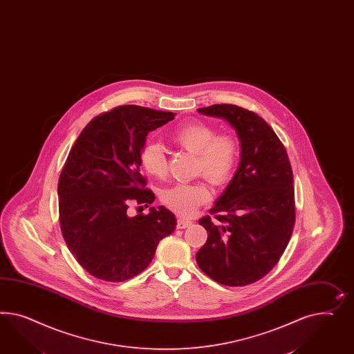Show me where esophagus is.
I'll use <instances>...</instances> for the list:
<instances>
[{
	"mask_svg": "<svg viewBox=\"0 0 354 354\" xmlns=\"http://www.w3.org/2000/svg\"><path fill=\"white\" fill-rule=\"evenodd\" d=\"M191 220L182 219V218H179V219H178V224H176V227H178L179 230H184V228H188V227H191Z\"/></svg>",
	"mask_w": 354,
	"mask_h": 354,
	"instance_id": "obj_1",
	"label": "esophagus"
}]
</instances>
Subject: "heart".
I'll return each mask as SVG.
<instances>
[{
	"instance_id": "obj_1",
	"label": "heart",
	"mask_w": 354,
	"mask_h": 354,
	"mask_svg": "<svg viewBox=\"0 0 354 354\" xmlns=\"http://www.w3.org/2000/svg\"><path fill=\"white\" fill-rule=\"evenodd\" d=\"M172 142L187 152L197 156V172L203 174L212 184L228 182L239 161V144L230 135H216V130L203 122L180 126L171 135ZM144 170L156 178L167 172V160L162 145L145 144L140 153ZM211 192L203 182L180 183L160 193L163 205L182 216H189L210 200Z\"/></svg>"
}]
</instances>
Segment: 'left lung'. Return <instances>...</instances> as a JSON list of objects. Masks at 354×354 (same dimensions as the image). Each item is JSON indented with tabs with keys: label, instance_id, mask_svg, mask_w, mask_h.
<instances>
[{
	"label": "left lung",
	"instance_id": "obj_1",
	"mask_svg": "<svg viewBox=\"0 0 354 354\" xmlns=\"http://www.w3.org/2000/svg\"><path fill=\"white\" fill-rule=\"evenodd\" d=\"M236 130L241 160L237 171L210 216L209 232L196 254L202 272L225 286H246L272 270L282 257L295 224L294 176L286 149L257 113L233 104L198 108Z\"/></svg>",
	"mask_w": 354,
	"mask_h": 354
}]
</instances>
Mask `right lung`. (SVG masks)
I'll list each match as a JSON object with an SVG mask.
<instances>
[{
  "label": "right lung",
  "mask_w": 354,
  "mask_h": 354,
  "mask_svg": "<svg viewBox=\"0 0 354 354\" xmlns=\"http://www.w3.org/2000/svg\"><path fill=\"white\" fill-rule=\"evenodd\" d=\"M175 118L172 112L121 105L96 115L77 138L62 170L57 197L68 249L91 276L122 282L143 272L176 219L163 206L127 214L131 202L154 201L140 174L147 135Z\"/></svg>",
  "instance_id": "1"
}]
</instances>
